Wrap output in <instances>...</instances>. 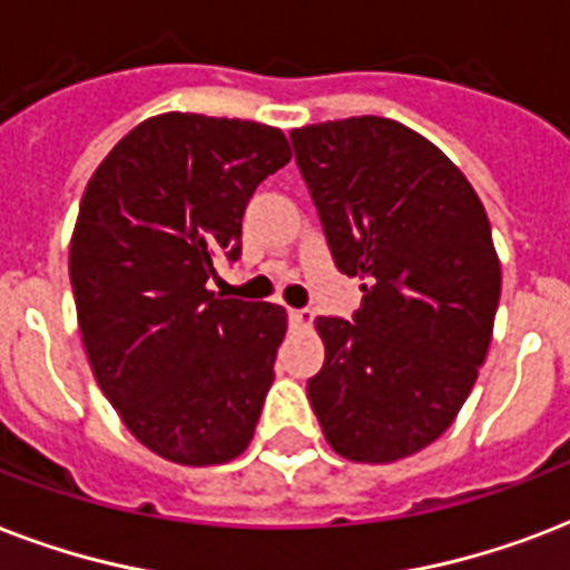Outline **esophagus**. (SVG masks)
<instances>
[{
	"mask_svg": "<svg viewBox=\"0 0 570 570\" xmlns=\"http://www.w3.org/2000/svg\"><path fill=\"white\" fill-rule=\"evenodd\" d=\"M312 312H308V308H288V321L294 326H308L312 324Z\"/></svg>",
	"mask_w": 570,
	"mask_h": 570,
	"instance_id": "1",
	"label": "esophagus"
}]
</instances>
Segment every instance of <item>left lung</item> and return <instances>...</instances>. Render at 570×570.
<instances>
[{
  "instance_id": "left-lung-1",
  "label": "left lung",
  "mask_w": 570,
  "mask_h": 570,
  "mask_svg": "<svg viewBox=\"0 0 570 570\" xmlns=\"http://www.w3.org/2000/svg\"><path fill=\"white\" fill-rule=\"evenodd\" d=\"M335 267L360 276L354 321L317 317L308 401L326 443L392 464L452 425L488 356L500 258L482 198L416 130L381 116L291 130Z\"/></svg>"
}]
</instances>
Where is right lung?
Instances as JSON below:
<instances>
[{
  "instance_id": "1",
  "label": "right lung",
  "mask_w": 570,
  "mask_h": 570,
  "mask_svg": "<svg viewBox=\"0 0 570 570\" xmlns=\"http://www.w3.org/2000/svg\"><path fill=\"white\" fill-rule=\"evenodd\" d=\"M291 160L279 127L163 112L88 180L70 285L97 386L127 431L171 464L235 461L255 434L288 315L207 291L240 255L255 187Z\"/></svg>"
}]
</instances>
